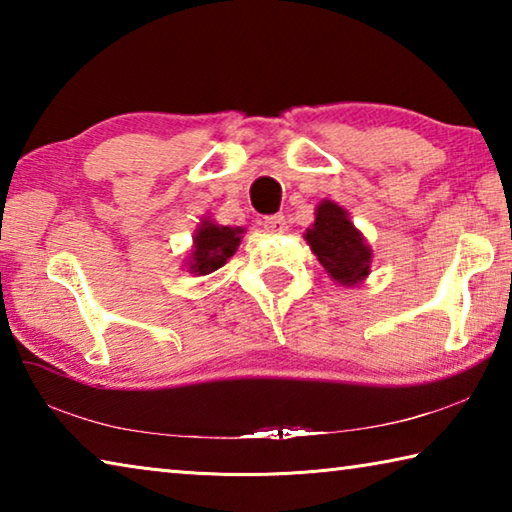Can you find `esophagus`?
<instances>
[{"label":"esophagus","mask_w":512,"mask_h":512,"mask_svg":"<svg viewBox=\"0 0 512 512\" xmlns=\"http://www.w3.org/2000/svg\"><path fill=\"white\" fill-rule=\"evenodd\" d=\"M264 228H266L268 232H287V219H284V214L266 216V219H264Z\"/></svg>","instance_id":"1"}]
</instances>
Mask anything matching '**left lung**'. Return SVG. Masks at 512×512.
Here are the masks:
<instances>
[{"label":"left lung","mask_w":512,"mask_h":512,"mask_svg":"<svg viewBox=\"0 0 512 512\" xmlns=\"http://www.w3.org/2000/svg\"><path fill=\"white\" fill-rule=\"evenodd\" d=\"M305 241L318 262L343 287L361 284L370 273L372 250L354 228L348 212L334 201H320L316 221L305 232Z\"/></svg>","instance_id":"left-lung-1"}]
</instances>
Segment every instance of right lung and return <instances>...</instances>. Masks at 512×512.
Returning <instances> with one entry per match:
<instances>
[{"label":"right lung","instance_id":"obj_1","mask_svg":"<svg viewBox=\"0 0 512 512\" xmlns=\"http://www.w3.org/2000/svg\"><path fill=\"white\" fill-rule=\"evenodd\" d=\"M241 235H244V228H230V225H219L212 219H203L196 228L194 248L187 259L189 273L207 275L221 268L237 253Z\"/></svg>","mask_w":512,"mask_h":512}]
</instances>
